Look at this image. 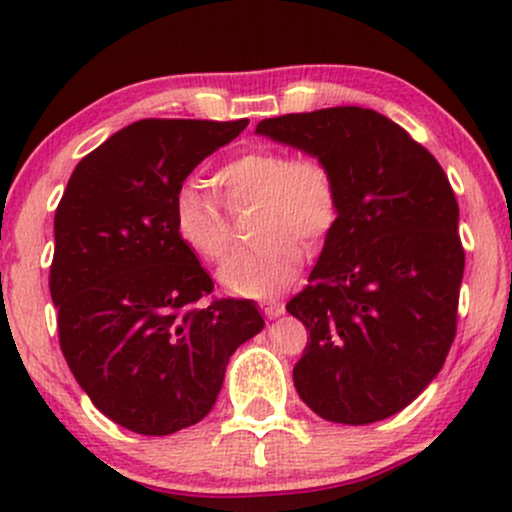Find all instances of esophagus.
I'll return each mask as SVG.
<instances>
[{
    "mask_svg": "<svg viewBox=\"0 0 512 512\" xmlns=\"http://www.w3.org/2000/svg\"><path fill=\"white\" fill-rule=\"evenodd\" d=\"M284 303L281 301H267L264 303V315L269 317V320H276V317H281L284 315Z\"/></svg>",
    "mask_w": 512,
    "mask_h": 512,
    "instance_id": "esophagus-1",
    "label": "esophagus"
}]
</instances>
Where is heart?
I'll return each mask as SVG.
<instances>
[{"label":"heart","instance_id":"b5f03b06","mask_svg":"<svg viewBox=\"0 0 512 512\" xmlns=\"http://www.w3.org/2000/svg\"><path fill=\"white\" fill-rule=\"evenodd\" d=\"M231 209L255 204V243L219 269L223 289L262 298L284 289L301 267L305 248L320 245L339 216V187L325 161L291 158L272 146H252L216 173ZM175 231L197 260L216 264L231 248V223L202 187L185 182L173 199Z\"/></svg>","mask_w":512,"mask_h":512}]
</instances>
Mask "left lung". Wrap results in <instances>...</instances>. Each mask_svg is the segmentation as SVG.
I'll list each match as a JSON object with an SVG mask.
<instances>
[{
  "mask_svg": "<svg viewBox=\"0 0 512 512\" xmlns=\"http://www.w3.org/2000/svg\"><path fill=\"white\" fill-rule=\"evenodd\" d=\"M255 134L325 161L339 187L310 284L286 305L310 332L293 385L334 424L383 421L455 339L464 250L448 175L397 122L354 105L269 117Z\"/></svg>",
  "mask_w": 512,
  "mask_h": 512,
  "instance_id": "left-lung-1",
  "label": "left lung"
}]
</instances>
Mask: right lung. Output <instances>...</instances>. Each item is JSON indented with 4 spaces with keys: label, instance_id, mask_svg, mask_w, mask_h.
Here are the masks:
<instances>
[{
    "label": "right lung",
    "instance_id": "obj_1",
    "mask_svg": "<svg viewBox=\"0 0 512 512\" xmlns=\"http://www.w3.org/2000/svg\"><path fill=\"white\" fill-rule=\"evenodd\" d=\"M248 120H139L79 161L55 211L50 296L62 354L108 419L142 436L195 426L228 358L262 332L255 301L221 298L175 231L187 175Z\"/></svg>",
    "mask_w": 512,
    "mask_h": 512
}]
</instances>
